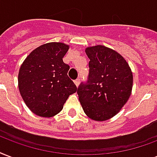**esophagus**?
<instances>
[{
  "label": "esophagus",
  "instance_id": "obj_1",
  "mask_svg": "<svg viewBox=\"0 0 157 157\" xmlns=\"http://www.w3.org/2000/svg\"><path fill=\"white\" fill-rule=\"evenodd\" d=\"M74 83H75V85H76V86H78L79 84H80V79H76V80H75V81H74Z\"/></svg>",
  "mask_w": 157,
  "mask_h": 157
}]
</instances>
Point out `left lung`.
<instances>
[{
	"instance_id": "obj_1",
	"label": "left lung",
	"mask_w": 157,
	"mask_h": 157,
	"mask_svg": "<svg viewBox=\"0 0 157 157\" xmlns=\"http://www.w3.org/2000/svg\"><path fill=\"white\" fill-rule=\"evenodd\" d=\"M90 58L89 78L77 89L84 112L94 121H105L121 110L132 94L133 76L123 56L109 48H86Z\"/></svg>"
}]
</instances>
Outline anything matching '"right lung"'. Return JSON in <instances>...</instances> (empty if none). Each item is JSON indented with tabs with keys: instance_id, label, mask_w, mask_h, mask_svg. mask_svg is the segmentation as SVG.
<instances>
[{
	"instance_id": "1",
	"label": "right lung",
	"mask_w": 157,
	"mask_h": 157,
	"mask_svg": "<svg viewBox=\"0 0 157 157\" xmlns=\"http://www.w3.org/2000/svg\"><path fill=\"white\" fill-rule=\"evenodd\" d=\"M70 46L48 43L38 47L23 62L18 75L20 95L36 115L50 118L63 109L76 85L67 76L70 67L63 57Z\"/></svg>"
}]
</instances>
